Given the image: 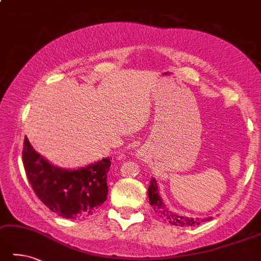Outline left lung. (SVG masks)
Instances as JSON below:
<instances>
[{"label": "left lung", "mask_w": 261, "mask_h": 261, "mask_svg": "<svg viewBox=\"0 0 261 261\" xmlns=\"http://www.w3.org/2000/svg\"><path fill=\"white\" fill-rule=\"evenodd\" d=\"M147 195H149L150 204L153 207L155 213L160 215V217L165 218L167 222L171 225L180 226V227H188V226H195L200 225L204 222L213 219V217L208 218H192L186 217V216H181L178 214H174L173 211L167 208L164 200H162L161 195L159 193V186L156 183L155 178H151L149 189H147Z\"/></svg>", "instance_id": "obj_1"}]
</instances>
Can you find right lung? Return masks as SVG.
I'll list each match as a JSON object with an SVG mask.
<instances>
[{
    "label": "right lung",
    "instance_id": "right-lung-1",
    "mask_svg": "<svg viewBox=\"0 0 261 261\" xmlns=\"http://www.w3.org/2000/svg\"><path fill=\"white\" fill-rule=\"evenodd\" d=\"M22 161L29 184L37 198L63 218L88 217L107 200L110 158L76 169L61 168L34 150L26 136Z\"/></svg>",
    "mask_w": 261,
    "mask_h": 261
}]
</instances>
